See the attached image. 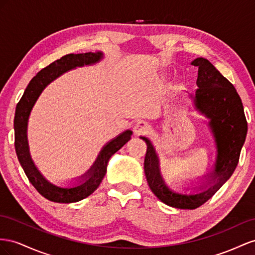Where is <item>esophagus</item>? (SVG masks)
<instances>
[{
    "mask_svg": "<svg viewBox=\"0 0 255 255\" xmlns=\"http://www.w3.org/2000/svg\"><path fill=\"white\" fill-rule=\"evenodd\" d=\"M149 130H150L149 124L146 123V122H144V121L137 122V123L135 124V125H134V127H133V131H134V133L137 134V135L146 134L147 132H149Z\"/></svg>",
    "mask_w": 255,
    "mask_h": 255,
    "instance_id": "1",
    "label": "esophagus"
}]
</instances>
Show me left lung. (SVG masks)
Masks as SVG:
<instances>
[{
    "label": "left lung",
    "instance_id": "left-lung-1",
    "mask_svg": "<svg viewBox=\"0 0 255 255\" xmlns=\"http://www.w3.org/2000/svg\"><path fill=\"white\" fill-rule=\"evenodd\" d=\"M191 64L198 67V89L191 96L193 104L195 109L209 119V127L217 144L215 171L210 173V176H214L213 179L217 178L215 184L207 190L194 195L171 191L160 175L159 160L150 141L141 136L147 145L144 172L150 190L164 204L180 209L200 207L232 176L238 164L248 130L242 99L234 85L206 59L199 57Z\"/></svg>",
    "mask_w": 255,
    "mask_h": 255
}]
</instances>
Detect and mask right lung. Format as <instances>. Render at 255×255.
Segmentation results:
<instances>
[{"label":"right lung","mask_w":255,"mask_h":255,"mask_svg":"<svg viewBox=\"0 0 255 255\" xmlns=\"http://www.w3.org/2000/svg\"><path fill=\"white\" fill-rule=\"evenodd\" d=\"M103 57L101 52H87L79 54H67L62 56L61 59L54 61L48 65L47 67L41 69L36 75L26 86L23 96L16 108V114H14V148L18 156V160L22 166V169L27 176L30 183L34 186L43 198L49 201L56 203H74L81 201L87 196L91 195L99 187L101 180L104 179L109 159L113 154H115L121 147H123L129 140L131 131L123 132L114 140L109 142L104 149L100 151L97 161L93 165V168L89 171V178L82 185L74 188H61L50 184L49 181L43 177L39 171L34 165L30 152H28L27 140H26V126L28 115L31 113L33 106L36 100L39 97L41 92L45 87L55 80L57 77L63 75L70 69L76 67H81L84 65H91L99 62ZM87 176V175H86Z\"/></svg>","instance_id":"obj_1"}]
</instances>
